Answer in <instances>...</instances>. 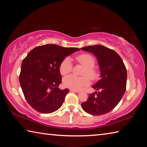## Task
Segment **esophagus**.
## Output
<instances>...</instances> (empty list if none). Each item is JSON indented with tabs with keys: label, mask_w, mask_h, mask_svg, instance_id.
Masks as SVG:
<instances>
[{
	"label": "esophagus",
	"mask_w": 147,
	"mask_h": 147,
	"mask_svg": "<svg viewBox=\"0 0 147 147\" xmlns=\"http://www.w3.org/2000/svg\"><path fill=\"white\" fill-rule=\"evenodd\" d=\"M70 91L74 92V93H79L80 92V91H78V90H74V89H70Z\"/></svg>",
	"instance_id": "obj_1"
}]
</instances>
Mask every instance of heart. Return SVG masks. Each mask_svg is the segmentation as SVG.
Returning <instances> with one entry per match:
<instances>
[{"label": "heart", "mask_w": 147, "mask_h": 147, "mask_svg": "<svg viewBox=\"0 0 147 147\" xmlns=\"http://www.w3.org/2000/svg\"><path fill=\"white\" fill-rule=\"evenodd\" d=\"M76 61L80 64L86 67L84 69L83 76L84 77H77L74 75H69L66 76L63 80V84L66 88L80 90V89L86 88L90 84V80H96L100 76V73L97 69L94 67L95 59L93 56L89 54H82L77 56L76 58ZM59 73L62 75H66L71 73L73 70V65L71 59L69 58H65L59 65Z\"/></svg>", "instance_id": "1"}]
</instances>
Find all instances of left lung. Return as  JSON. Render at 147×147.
Returning a JSON list of instances; mask_svg holds the SVG:
<instances>
[{
    "instance_id": "left-lung-1",
    "label": "left lung",
    "mask_w": 147,
    "mask_h": 147,
    "mask_svg": "<svg viewBox=\"0 0 147 147\" xmlns=\"http://www.w3.org/2000/svg\"><path fill=\"white\" fill-rule=\"evenodd\" d=\"M81 49L93 53L97 58L101 72L100 80L92 86L100 91L89 94L88 100L82 103V108L91 115H104L117 105L126 91V67L120 56L108 47L96 45Z\"/></svg>"
}]
</instances>
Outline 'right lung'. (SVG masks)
I'll list each match as a JSON object with an SVG mask.
<instances>
[{
	"label": "right lung",
	"instance_id": "1",
	"mask_svg": "<svg viewBox=\"0 0 147 147\" xmlns=\"http://www.w3.org/2000/svg\"><path fill=\"white\" fill-rule=\"evenodd\" d=\"M78 48H65L48 44L37 47L23 59L19 75L20 85L26 101L35 110L50 113L63 104L68 89L58 87L61 83L59 65Z\"/></svg>",
	"mask_w": 147,
	"mask_h": 147
}]
</instances>
